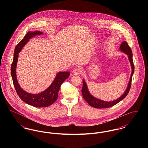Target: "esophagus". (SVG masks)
I'll return each instance as SVG.
<instances>
[{
    "label": "esophagus",
    "instance_id": "1",
    "mask_svg": "<svg viewBox=\"0 0 148 148\" xmlns=\"http://www.w3.org/2000/svg\"><path fill=\"white\" fill-rule=\"evenodd\" d=\"M82 70L80 68H75L73 71V73L74 75H79L82 74Z\"/></svg>",
    "mask_w": 148,
    "mask_h": 148
}]
</instances>
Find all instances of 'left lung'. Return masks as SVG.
I'll list each match as a JSON object with an SVG mask.
<instances>
[{
	"label": "left lung",
	"instance_id": "left-lung-1",
	"mask_svg": "<svg viewBox=\"0 0 148 148\" xmlns=\"http://www.w3.org/2000/svg\"><path fill=\"white\" fill-rule=\"evenodd\" d=\"M120 49L123 51L124 52L125 54H127L128 56V58L129 59V61L131 64L132 66V74L130 78V80L129 82V84L127 87V90L119 98L114 100L112 101H103L101 100H100L98 99L94 98L93 96L89 93L88 91L87 85L86 84V83L85 82L84 80H83V88L82 89V95L83 97L85 100L86 101V102L94 108H108L110 107H112L113 106H115V104H118L119 102H120L121 100H122L123 99L127 97V94L129 93L130 89L131 88V85H132V77L133 75L134 71V65L133 60V53H132V50L131 49L130 47L129 46L128 44L125 42H123L122 44H121L120 47Z\"/></svg>",
	"mask_w": 148,
	"mask_h": 148
}]
</instances>
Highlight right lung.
<instances>
[{
  "mask_svg": "<svg viewBox=\"0 0 148 148\" xmlns=\"http://www.w3.org/2000/svg\"><path fill=\"white\" fill-rule=\"evenodd\" d=\"M41 32H29L23 39L16 46L14 52V58L11 65V75L13 79L14 88L19 98L29 105L38 108L47 107L53 104L58 99V92L61 85L69 77V71L59 72L56 74L54 82L44 92L37 94H33L23 90L18 84L16 75V66L18 58V54L23 47L27 44L29 40L36 35H41Z\"/></svg>",
  "mask_w": 148,
  "mask_h": 148,
  "instance_id": "obj_1",
  "label": "right lung"
}]
</instances>
